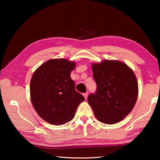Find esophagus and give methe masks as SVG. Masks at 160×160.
Here are the masks:
<instances>
[{"instance_id": "1", "label": "esophagus", "mask_w": 160, "mask_h": 160, "mask_svg": "<svg viewBox=\"0 0 160 160\" xmlns=\"http://www.w3.org/2000/svg\"><path fill=\"white\" fill-rule=\"evenodd\" d=\"M83 96L85 97V99L88 98V92H85V93H84V94H83Z\"/></svg>"}]
</instances>
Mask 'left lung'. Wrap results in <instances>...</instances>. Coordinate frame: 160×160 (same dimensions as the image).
<instances>
[{
  "label": "left lung",
  "mask_w": 160,
  "mask_h": 160,
  "mask_svg": "<svg viewBox=\"0 0 160 160\" xmlns=\"http://www.w3.org/2000/svg\"><path fill=\"white\" fill-rule=\"evenodd\" d=\"M92 70L97 90L95 93L89 94V104L102 123H117L131 112L136 102V77L127 65L118 61L93 64Z\"/></svg>",
  "instance_id": "1"
}]
</instances>
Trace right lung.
<instances>
[{
    "label": "right lung",
    "instance_id": "right-lung-1",
    "mask_svg": "<svg viewBox=\"0 0 160 160\" xmlns=\"http://www.w3.org/2000/svg\"><path fill=\"white\" fill-rule=\"evenodd\" d=\"M74 62L66 59H52L38 68L30 82L32 105L38 114L53 125L71 121L77 108L85 100L75 89L70 72Z\"/></svg>",
    "mask_w": 160,
    "mask_h": 160
}]
</instances>
